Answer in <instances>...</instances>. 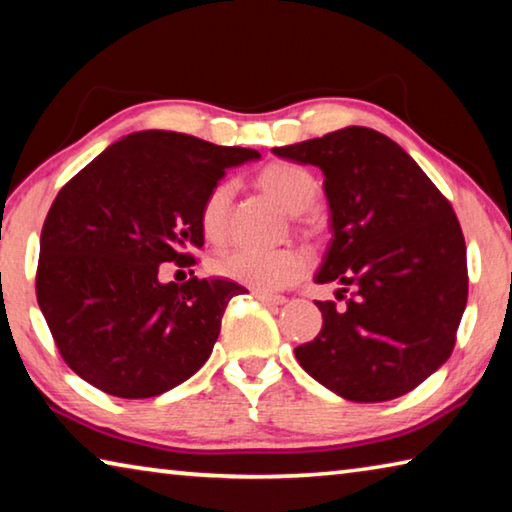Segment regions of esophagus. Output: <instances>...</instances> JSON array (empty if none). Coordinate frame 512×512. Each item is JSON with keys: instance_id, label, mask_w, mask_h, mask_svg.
Returning <instances> with one entry per match:
<instances>
[{"instance_id": "obj_1", "label": "esophagus", "mask_w": 512, "mask_h": 512, "mask_svg": "<svg viewBox=\"0 0 512 512\" xmlns=\"http://www.w3.org/2000/svg\"><path fill=\"white\" fill-rule=\"evenodd\" d=\"M255 298L262 302V305H268V307H280L287 302V298L284 296H273V293H255Z\"/></svg>"}]
</instances>
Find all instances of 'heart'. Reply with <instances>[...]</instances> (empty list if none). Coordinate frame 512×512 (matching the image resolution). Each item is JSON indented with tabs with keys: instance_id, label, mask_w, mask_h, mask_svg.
Here are the masks:
<instances>
[{
	"instance_id": "obj_1",
	"label": "heart",
	"mask_w": 512,
	"mask_h": 512,
	"mask_svg": "<svg viewBox=\"0 0 512 512\" xmlns=\"http://www.w3.org/2000/svg\"><path fill=\"white\" fill-rule=\"evenodd\" d=\"M257 187L266 196H271L284 212L296 216L302 228H314L311 221L302 219V212H307L320 194L314 173L291 162H271L257 173ZM230 203V183H219L207 192L201 205V216H198L205 239L223 241L228 235ZM212 271L259 293L277 291L296 282L307 271V255L298 248H230L212 259Z\"/></svg>"
}]
</instances>
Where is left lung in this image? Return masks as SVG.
Returning a JSON list of instances; mask_svg holds the SVG:
<instances>
[{
	"instance_id": "8db88e82",
	"label": "left lung",
	"mask_w": 512,
	"mask_h": 512,
	"mask_svg": "<svg viewBox=\"0 0 512 512\" xmlns=\"http://www.w3.org/2000/svg\"><path fill=\"white\" fill-rule=\"evenodd\" d=\"M275 155L325 176L332 241L314 280L336 282L316 302L323 329L296 359L352 402L413 391L449 359L467 302L465 239L447 198L391 137L348 126Z\"/></svg>"
}]
</instances>
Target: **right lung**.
Wrapping results in <instances>:
<instances>
[{
	"label": "right lung",
	"instance_id": "right-lung-1",
	"mask_svg": "<svg viewBox=\"0 0 512 512\" xmlns=\"http://www.w3.org/2000/svg\"><path fill=\"white\" fill-rule=\"evenodd\" d=\"M255 149L173 131L121 137L60 189L42 225L36 296L60 354L99 391L144 400L210 359L239 284L160 282V264L192 266L201 205L225 169Z\"/></svg>",
	"mask_w": 512,
	"mask_h": 512
}]
</instances>
